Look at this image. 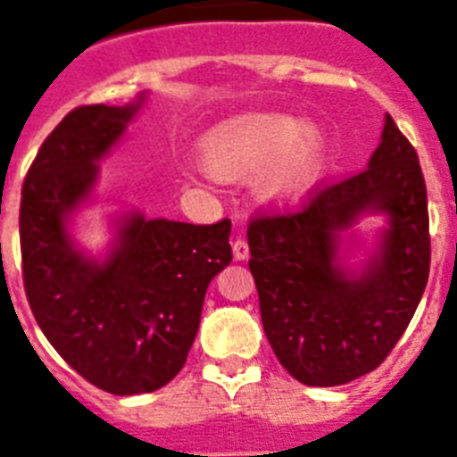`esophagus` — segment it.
<instances>
[{"mask_svg": "<svg viewBox=\"0 0 457 457\" xmlns=\"http://www.w3.org/2000/svg\"><path fill=\"white\" fill-rule=\"evenodd\" d=\"M233 258L236 261H247L249 258V245L245 237H236V242H233Z\"/></svg>", "mask_w": 457, "mask_h": 457, "instance_id": "34e87169", "label": "esophagus"}]
</instances>
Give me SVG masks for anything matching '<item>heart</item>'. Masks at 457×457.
Wrapping results in <instances>:
<instances>
[{
  "label": "heart",
  "mask_w": 457,
  "mask_h": 457,
  "mask_svg": "<svg viewBox=\"0 0 457 457\" xmlns=\"http://www.w3.org/2000/svg\"><path fill=\"white\" fill-rule=\"evenodd\" d=\"M201 153L215 176L247 179L253 173V192L261 199L290 205L306 199L322 179L329 141L320 125L300 116L242 114L210 128Z\"/></svg>",
  "instance_id": "heart-1"
}]
</instances>
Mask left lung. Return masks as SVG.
<instances>
[{
    "label": "left lung",
    "mask_w": 457,
    "mask_h": 457,
    "mask_svg": "<svg viewBox=\"0 0 457 457\" xmlns=\"http://www.w3.org/2000/svg\"><path fill=\"white\" fill-rule=\"evenodd\" d=\"M382 216L366 238L358 221ZM265 337L295 379L338 386L370 373L410 325L430 270L417 151L389 114L369 167L293 215L247 231Z\"/></svg>",
    "instance_id": "1"
}]
</instances>
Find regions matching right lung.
<instances>
[{"label": "right lung", "mask_w": 457, "mask_h": 457, "mask_svg": "<svg viewBox=\"0 0 457 457\" xmlns=\"http://www.w3.org/2000/svg\"><path fill=\"white\" fill-rule=\"evenodd\" d=\"M72 109L43 141L22 187L24 290L52 348L116 395L151 394L185 366L208 284L231 263V221L194 226L137 208L109 212V242L91 252L75 217L98 201L100 160L148 103Z\"/></svg>", "instance_id": "right-lung-1"}]
</instances>
